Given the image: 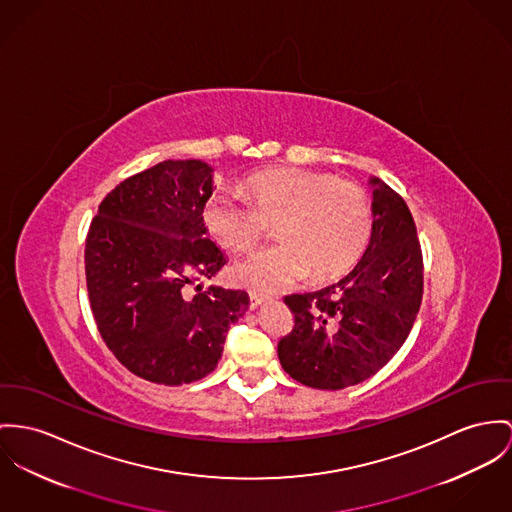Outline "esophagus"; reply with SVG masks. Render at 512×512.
Here are the masks:
<instances>
[{
	"instance_id": "1",
	"label": "esophagus",
	"mask_w": 512,
	"mask_h": 512,
	"mask_svg": "<svg viewBox=\"0 0 512 512\" xmlns=\"http://www.w3.org/2000/svg\"><path fill=\"white\" fill-rule=\"evenodd\" d=\"M267 300V296H263V294H255V292H251L249 294V306H251V310H255V308H259L263 302Z\"/></svg>"
}]
</instances>
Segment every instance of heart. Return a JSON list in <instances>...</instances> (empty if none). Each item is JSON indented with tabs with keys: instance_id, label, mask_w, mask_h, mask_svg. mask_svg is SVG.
<instances>
[{
	"instance_id": "b5f03b06",
	"label": "heart",
	"mask_w": 512,
	"mask_h": 512,
	"mask_svg": "<svg viewBox=\"0 0 512 512\" xmlns=\"http://www.w3.org/2000/svg\"><path fill=\"white\" fill-rule=\"evenodd\" d=\"M245 198L214 193L202 206V224L226 249H245L276 222L280 243L241 257L237 282L255 292H275L308 278L331 280L353 269L372 232L366 191L327 173L286 167L255 173Z\"/></svg>"
}]
</instances>
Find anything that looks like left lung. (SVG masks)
I'll list each match as a JSON object with an SVG mask.
<instances>
[{"label": "left lung", "mask_w": 512, "mask_h": 512, "mask_svg": "<svg viewBox=\"0 0 512 512\" xmlns=\"http://www.w3.org/2000/svg\"><path fill=\"white\" fill-rule=\"evenodd\" d=\"M372 234L353 271L321 290L292 294V331L278 343L300 384L343 390L374 376L405 343L423 298V255L405 200L378 177Z\"/></svg>", "instance_id": "left-lung-1"}]
</instances>
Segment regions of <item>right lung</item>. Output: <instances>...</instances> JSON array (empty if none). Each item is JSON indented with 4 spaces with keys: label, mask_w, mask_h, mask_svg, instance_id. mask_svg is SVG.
Returning a JSON list of instances; mask_svg holds the SVG:
<instances>
[{
    "label": "right lung",
    "mask_w": 512,
    "mask_h": 512,
    "mask_svg": "<svg viewBox=\"0 0 512 512\" xmlns=\"http://www.w3.org/2000/svg\"><path fill=\"white\" fill-rule=\"evenodd\" d=\"M212 171L200 159H167L124 179L99 204L85 239L97 329L122 366L154 384L210 374L230 325L249 308L245 290L187 292L228 263L202 224Z\"/></svg>",
    "instance_id": "obj_1"
}]
</instances>
